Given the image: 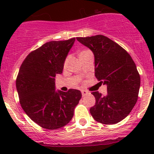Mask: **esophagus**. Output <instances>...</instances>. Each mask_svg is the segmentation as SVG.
I'll return each instance as SVG.
<instances>
[{
	"mask_svg": "<svg viewBox=\"0 0 154 154\" xmlns=\"http://www.w3.org/2000/svg\"><path fill=\"white\" fill-rule=\"evenodd\" d=\"M81 93H82V95H83V97H84V96H86L88 94H89V91H86V90H82Z\"/></svg>",
	"mask_w": 154,
	"mask_h": 154,
	"instance_id": "1",
	"label": "esophagus"
}]
</instances>
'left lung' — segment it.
<instances>
[{"mask_svg": "<svg viewBox=\"0 0 154 154\" xmlns=\"http://www.w3.org/2000/svg\"><path fill=\"white\" fill-rule=\"evenodd\" d=\"M77 41L94 55V74L107 85V94H91L96 100L90 108L93 119L103 125H114L125 119L138 100L140 75L130 54L119 44L103 35L77 37Z\"/></svg>", "mask_w": 154, "mask_h": 154, "instance_id": "obj_1", "label": "left lung"}]
</instances>
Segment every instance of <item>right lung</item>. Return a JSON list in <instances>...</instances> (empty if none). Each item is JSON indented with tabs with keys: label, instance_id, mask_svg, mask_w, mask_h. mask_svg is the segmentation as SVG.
<instances>
[{
	"label": "right lung",
	"instance_id": "1",
	"mask_svg": "<svg viewBox=\"0 0 154 154\" xmlns=\"http://www.w3.org/2000/svg\"><path fill=\"white\" fill-rule=\"evenodd\" d=\"M75 38L48 42L31 51L16 78L19 102L32 122L42 128L57 130L69 123L78 104L80 91H55V77L63 73L64 62Z\"/></svg>",
	"mask_w": 154,
	"mask_h": 154
}]
</instances>
